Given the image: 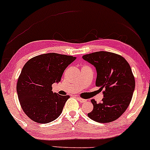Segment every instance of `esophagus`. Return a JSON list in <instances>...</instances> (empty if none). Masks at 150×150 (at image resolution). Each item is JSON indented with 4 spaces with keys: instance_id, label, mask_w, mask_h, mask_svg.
I'll list each match as a JSON object with an SVG mask.
<instances>
[{
    "instance_id": "obj_1",
    "label": "esophagus",
    "mask_w": 150,
    "mask_h": 150,
    "mask_svg": "<svg viewBox=\"0 0 150 150\" xmlns=\"http://www.w3.org/2000/svg\"><path fill=\"white\" fill-rule=\"evenodd\" d=\"M77 99H78V100H79L81 103H84V102L86 101V99L82 98H81V97H77Z\"/></svg>"
}]
</instances>
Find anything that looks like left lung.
Instances as JSON below:
<instances>
[{
  "label": "left lung",
  "mask_w": 150,
  "mask_h": 150,
  "mask_svg": "<svg viewBox=\"0 0 150 150\" xmlns=\"http://www.w3.org/2000/svg\"><path fill=\"white\" fill-rule=\"evenodd\" d=\"M82 58L96 67V85L100 91L103 90L101 103L91 100L93 109L88 116L103 123L117 120L129 106L135 86L128 62L120 55L105 51L85 54Z\"/></svg>",
  "instance_id": "obj_1"
}]
</instances>
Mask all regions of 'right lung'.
<instances>
[{
	"label": "right lung",
	"instance_id": "right-lung-1",
	"mask_svg": "<svg viewBox=\"0 0 150 150\" xmlns=\"http://www.w3.org/2000/svg\"><path fill=\"white\" fill-rule=\"evenodd\" d=\"M75 57L47 53L33 57L26 62L17 83V93L22 109L38 123L57 119L69 96L52 92V85L59 82L66 68Z\"/></svg>",
	"mask_w": 150,
	"mask_h": 150
}]
</instances>
